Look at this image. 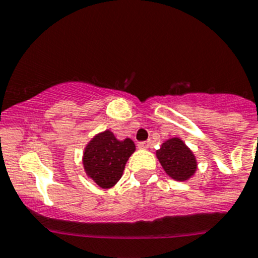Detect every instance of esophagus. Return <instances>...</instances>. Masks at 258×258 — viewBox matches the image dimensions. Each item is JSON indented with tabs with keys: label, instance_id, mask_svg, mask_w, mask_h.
Here are the masks:
<instances>
[{
	"label": "esophagus",
	"instance_id": "esophagus-1",
	"mask_svg": "<svg viewBox=\"0 0 258 258\" xmlns=\"http://www.w3.org/2000/svg\"><path fill=\"white\" fill-rule=\"evenodd\" d=\"M139 148L140 149H149L151 146V143L150 141H141V143H139Z\"/></svg>",
	"mask_w": 258,
	"mask_h": 258
}]
</instances>
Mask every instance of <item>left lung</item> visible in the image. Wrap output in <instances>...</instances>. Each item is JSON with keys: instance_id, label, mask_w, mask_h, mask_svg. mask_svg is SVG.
<instances>
[{"instance_id": "1", "label": "left lung", "mask_w": 258, "mask_h": 258, "mask_svg": "<svg viewBox=\"0 0 258 258\" xmlns=\"http://www.w3.org/2000/svg\"><path fill=\"white\" fill-rule=\"evenodd\" d=\"M156 158L165 173L175 180L183 182L196 173L197 162L194 153L178 137L163 143L162 148L156 150Z\"/></svg>"}]
</instances>
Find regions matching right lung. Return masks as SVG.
<instances>
[{
  "mask_svg": "<svg viewBox=\"0 0 258 258\" xmlns=\"http://www.w3.org/2000/svg\"><path fill=\"white\" fill-rule=\"evenodd\" d=\"M136 150L131 139L117 140L109 130L94 136L86 145L83 164L86 174L102 188L114 186L123 174L124 165Z\"/></svg>",
  "mask_w": 258,
  "mask_h": 258,
  "instance_id": "1",
  "label": "right lung"
}]
</instances>
